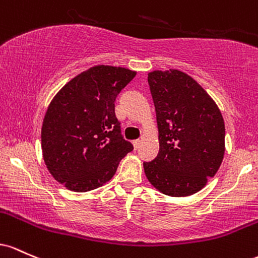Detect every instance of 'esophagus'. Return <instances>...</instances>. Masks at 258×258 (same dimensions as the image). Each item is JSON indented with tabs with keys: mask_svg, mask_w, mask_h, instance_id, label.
<instances>
[{
	"mask_svg": "<svg viewBox=\"0 0 258 258\" xmlns=\"http://www.w3.org/2000/svg\"><path fill=\"white\" fill-rule=\"evenodd\" d=\"M140 144H141L140 140H134V141H133V145H134V149H135V150L139 149V146H140Z\"/></svg>",
	"mask_w": 258,
	"mask_h": 258,
	"instance_id": "obj_1",
	"label": "esophagus"
}]
</instances>
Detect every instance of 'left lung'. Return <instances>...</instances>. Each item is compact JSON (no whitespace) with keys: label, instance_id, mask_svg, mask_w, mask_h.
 <instances>
[{"label":"left lung","instance_id":"left-lung-1","mask_svg":"<svg viewBox=\"0 0 258 258\" xmlns=\"http://www.w3.org/2000/svg\"><path fill=\"white\" fill-rule=\"evenodd\" d=\"M160 151L144 162L146 178L168 196H189L215 176L224 157L225 126L212 97L178 69L149 73Z\"/></svg>","mask_w":258,"mask_h":258}]
</instances>
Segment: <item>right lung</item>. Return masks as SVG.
<instances>
[{"label":"right lung","instance_id":"add662e5","mask_svg":"<svg viewBox=\"0 0 258 258\" xmlns=\"http://www.w3.org/2000/svg\"><path fill=\"white\" fill-rule=\"evenodd\" d=\"M135 75L121 67L95 66L51 101L41 129L42 156L48 172L67 189L85 192L102 186L133 151L121 137L114 101Z\"/></svg>","mask_w":258,"mask_h":258}]
</instances>
